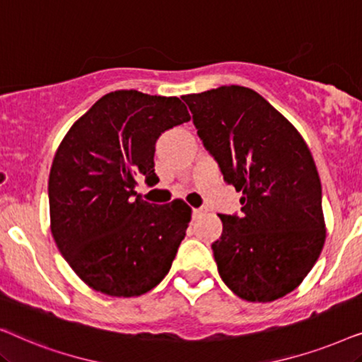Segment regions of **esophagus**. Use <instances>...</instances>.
<instances>
[{
	"label": "esophagus",
	"instance_id": "esophagus-1",
	"mask_svg": "<svg viewBox=\"0 0 362 362\" xmlns=\"http://www.w3.org/2000/svg\"><path fill=\"white\" fill-rule=\"evenodd\" d=\"M207 212L206 207H196V209H192V217H201L204 216Z\"/></svg>",
	"mask_w": 362,
	"mask_h": 362
}]
</instances>
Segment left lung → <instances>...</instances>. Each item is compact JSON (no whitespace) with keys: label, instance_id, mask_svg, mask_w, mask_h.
Returning <instances> with one entry per match:
<instances>
[{"label":"left lung","instance_id":"left-lung-1","mask_svg":"<svg viewBox=\"0 0 362 362\" xmlns=\"http://www.w3.org/2000/svg\"><path fill=\"white\" fill-rule=\"evenodd\" d=\"M242 214H219L212 244L221 279L242 300L267 303L298 286L326 239L321 181L298 130L255 90L222 86L182 95Z\"/></svg>","mask_w":362,"mask_h":362}]
</instances>
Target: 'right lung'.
Masks as SVG:
<instances>
[{"mask_svg": "<svg viewBox=\"0 0 362 362\" xmlns=\"http://www.w3.org/2000/svg\"><path fill=\"white\" fill-rule=\"evenodd\" d=\"M189 120L177 97L115 90L64 136L49 175L51 232L90 288L138 296L170 272L191 207L180 199L150 204L135 186L138 177L156 180L153 156L161 133Z\"/></svg>", "mask_w": 362, "mask_h": 362, "instance_id": "obj_1", "label": "right lung"}]
</instances>
